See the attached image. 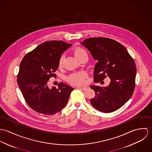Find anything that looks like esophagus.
Masks as SVG:
<instances>
[{
    "label": "esophagus",
    "instance_id": "obj_1",
    "mask_svg": "<svg viewBox=\"0 0 152 152\" xmlns=\"http://www.w3.org/2000/svg\"><path fill=\"white\" fill-rule=\"evenodd\" d=\"M78 89H81V90H83V91H86L87 90L88 88H89V87H78Z\"/></svg>",
    "mask_w": 152,
    "mask_h": 152
}]
</instances>
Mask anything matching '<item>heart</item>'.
<instances>
[{
	"label": "heart",
	"mask_w": 152,
	"mask_h": 152,
	"mask_svg": "<svg viewBox=\"0 0 152 152\" xmlns=\"http://www.w3.org/2000/svg\"><path fill=\"white\" fill-rule=\"evenodd\" d=\"M85 54H87V51L84 48L82 47H77L74 50V55L77 58H78L80 57H81V56ZM63 61H64V57L61 56L60 58V60L58 61V66L60 68L63 66ZM87 77H88V74L87 72L86 71H82L74 72L70 74L67 77V80L70 83L74 85L82 86L86 83V80L87 79Z\"/></svg>",
	"instance_id": "1"
}]
</instances>
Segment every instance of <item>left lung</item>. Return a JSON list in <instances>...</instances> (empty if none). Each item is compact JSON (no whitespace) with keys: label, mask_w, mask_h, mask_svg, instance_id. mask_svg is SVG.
<instances>
[{"label":"left lung","mask_w":152,"mask_h":152,"mask_svg":"<svg viewBox=\"0 0 152 152\" xmlns=\"http://www.w3.org/2000/svg\"><path fill=\"white\" fill-rule=\"evenodd\" d=\"M81 44L97 60L94 69V82L107 77V87L91 86L95 96L91 99L92 106L100 112L110 113L122 107L132 95L135 88V62L126 48L119 42L106 37H91Z\"/></svg>","instance_id":"left-lung-1"}]
</instances>
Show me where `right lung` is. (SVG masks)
Here are the masks:
<instances>
[{
	"label": "right lung",
	"mask_w": 152,
	"mask_h": 152,
	"mask_svg": "<svg viewBox=\"0 0 152 152\" xmlns=\"http://www.w3.org/2000/svg\"><path fill=\"white\" fill-rule=\"evenodd\" d=\"M71 44L51 40L40 44L26 54L20 64L17 82L23 98L33 110L47 115L63 108L74 88L60 83L58 87H48V80L56 76L62 53Z\"/></svg>",
	"instance_id": "1"
}]
</instances>
